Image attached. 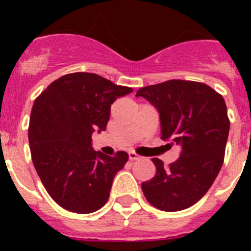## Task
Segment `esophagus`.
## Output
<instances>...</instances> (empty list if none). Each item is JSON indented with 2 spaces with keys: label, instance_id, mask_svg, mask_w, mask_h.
<instances>
[{
  "label": "esophagus",
  "instance_id": "1",
  "mask_svg": "<svg viewBox=\"0 0 251 251\" xmlns=\"http://www.w3.org/2000/svg\"><path fill=\"white\" fill-rule=\"evenodd\" d=\"M128 156H129V159H132V161H136V159L141 158V157H139L137 153L132 152V151H130V152H128Z\"/></svg>",
  "mask_w": 251,
  "mask_h": 251
}]
</instances>
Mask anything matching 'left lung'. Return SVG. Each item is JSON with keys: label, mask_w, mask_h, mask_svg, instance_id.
<instances>
[{"label": "left lung", "mask_w": 251, "mask_h": 251, "mask_svg": "<svg viewBox=\"0 0 251 251\" xmlns=\"http://www.w3.org/2000/svg\"><path fill=\"white\" fill-rule=\"evenodd\" d=\"M136 97L157 109L161 138L182 148L170 167L152 158L157 171L142 183L143 194L159 210H185L202 199L223 166L230 129L225 100L206 84L187 80L145 86Z\"/></svg>", "instance_id": "1"}]
</instances>
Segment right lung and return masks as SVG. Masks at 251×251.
Here are the masks:
<instances>
[{"label": "right lung", "mask_w": 251, "mask_h": 251, "mask_svg": "<svg viewBox=\"0 0 251 251\" xmlns=\"http://www.w3.org/2000/svg\"><path fill=\"white\" fill-rule=\"evenodd\" d=\"M132 88L92 73L52 81L31 110L28 143L35 170L52 200L65 210L90 214L105 205L127 152L106 156L92 146L93 132L105 130L110 105Z\"/></svg>", "instance_id": "right-lung-1"}]
</instances>
